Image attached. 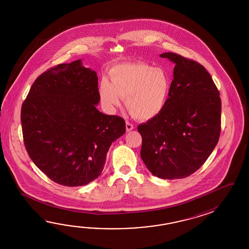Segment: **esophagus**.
Here are the masks:
<instances>
[{
	"label": "esophagus",
	"mask_w": 249,
	"mask_h": 249,
	"mask_svg": "<svg viewBox=\"0 0 249 249\" xmlns=\"http://www.w3.org/2000/svg\"><path fill=\"white\" fill-rule=\"evenodd\" d=\"M125 127H126V132H130V131H132L133 130V125H132V124L130 122H126V124H125Z\"/></svg>",
	"instance_id": "1"
}]
</instances>
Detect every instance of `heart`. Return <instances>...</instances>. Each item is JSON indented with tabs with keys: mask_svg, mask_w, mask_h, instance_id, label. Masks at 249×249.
I'll return each mask as SVG.
<instances>
[{
	"mask_svg": "<svg viewBox=\"0 0 249 249\" xmlns=\"http://www.w3.org/2000/svg\"><path fill=\"white\" fill-rule=\"evenodd\" d=\"M102 78L98 92L102 105L113 111L124 99L132 117L147 121L163 111L169 98L172 82L164 69L143 63L119 64Z\"/></svg>",
	"mask_w": 249,
	"mask_h": 249,
	"instance_id": "b5f03b06",
	"label": "heart"
}]
</instances>
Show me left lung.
Listing matches in <instances>:
<instances>
[{
  "label": "left lung",
  "mask_w": 249,
  "mask_h": 249,
  "mask_svg": "<svg viewBox=\"0 0 249 249\" xmlns=\"http://www.w3.org/2000/svg\"><path fill=\"white\" fill-rule=\"evenodd\" d=\"M169 98L163 111L138 126L141 158L152 175L164 180L185 178L199 169L215 148L221 132V99L206 69L176 53Z\"/></svg>",
  "instance_id": "left-lung-1"
}]
</instances>
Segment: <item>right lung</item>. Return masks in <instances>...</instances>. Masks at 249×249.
Wrapping results in <instances>:
<instances>
[{
    "label": "right lung",
    "mask_w": 249,
    "mask_h": 249,
    "mask_svg": "<svg viewBox=\"0 0 249 249\" xmlns=\"http://www.w3.org/2000/svg\"><path fill=\"white\" fill-rule=\"evenodd\" d=\"M99 103L97 73L81 59L42 73L23 102L27 153L60 185L84 186L98 178L112 143L125 132L122 117L99 111Z\"/></svg>",
    "instance_id": "obj_1"
}]
</instances>
